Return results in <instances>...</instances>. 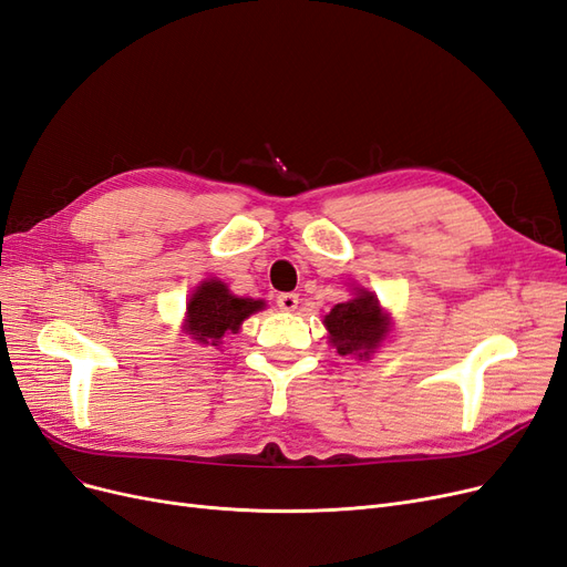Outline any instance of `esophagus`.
Listing matches in <instances>:
<instances>
[{
  "label": "esophagus",
  "mask_w": 567,
  "mask_h": 567,
  "mask_svg": "<svg viewBox=\"0 0 567 567\" xmlns=\"http://www.w3.org/2000/svg\"><path fill=\"white\" fill-rule=\"evenodd\" d=\"M298 296L296 292H281V296L277 298V305L281 311H296L298 309Z\"/></svg>",
  "instance_id": "34e87169"
}]
</instances>
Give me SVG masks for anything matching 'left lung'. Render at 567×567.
I'll use <instances>...</instances> for the list:
<instances>
[{
  "label": "left lung",
  "mask_w": 567,
  "mask_h": 567,
  "mask_svg": "<svg viewBox=\"0 0 567 567\" xmlns=\"http://www.w3.org/2000/svg\"><path fill=\"white\" fill-rule=\"evenodd\" d=\"M323 326L340 357L368 359L389 333V315L373 292L357 288L354 298L328 311Z\"/></svg>",
  "instance_id": "obj_1"
}]
</instances>
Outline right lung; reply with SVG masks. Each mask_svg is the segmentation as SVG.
Returning a JSON list of instances; mask_svg holds the SVG:
<instances>
[{"instance_id": "right-lung-1", "label": "right lung", "mask_w": 567, "mask_h": 567, "mask_svg": "<svg viewBox=\"0 0 567 567\" xmlns=\"http://www.w3.org/2000/svg\"><path fill=\"white\" fill-rule=\"evenodd\" d=\"M260 309L265 300L239 298L220 279H206L189 296L183 330L199 344L220 347L227 333H239L241 323Z\"/></svg>"}]
</instances>
